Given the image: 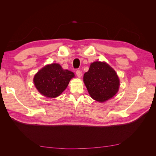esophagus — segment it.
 I'll use <instances>...</instances> for the list:
<instances>
[{
    "mask_svg": "<svg viewBox=\"0 0 156 156\" xmlns=\"http://www.w3.org/2000/svg\"><path fill=\"white\" fill-rule=\"evenodd\" d=\"M76 75H77V76L78 77L80 78V77H81V76H82V73L80 70H77L76 71Z\"/></svg>",
    "mask_w": 156,
    "mask_h": 156,
    "instance_id": "34e87169",
    "label": "esophagus"
}]
</instances>
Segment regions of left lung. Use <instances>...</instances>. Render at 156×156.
Wrapping results in <instances>:
<instances>
[{
    "label": "left lung",
    "instance_id": "obj_1",
    "mask_svg": "<svg viewBox=\"0 0 156 156\" xmlns=\"http://www.w3.org/2000/svg\"><path fill=\"white\" fill-rule=\"evenodd\" d=\"M83 81L91 98L104 102L119 91L120 80L115 71L104 62H94L84 74Z\"/></svg>",
    "mask_w": 156,
    "mask_h": 156
}]
</instances>
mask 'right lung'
Masks as SVG:
<instances>
[{
  "label": "right lung",
  "mask_w": 156,
  "mask_h": 156,
  "mask_svg": "<svg viewBox=\"0 0 156 156\" xmlns=\"http://www.w3.org/2000/svg\"><path fill=\"white\" fill-rule=\"evenodd\" d=\"M75 75L64 69L58 64H48L39 70L33 79L34 85L42 95L53 98L60 96L67 88Z\"/></svg>",
  "instance_id": "add662e5"
}]
</instances>
